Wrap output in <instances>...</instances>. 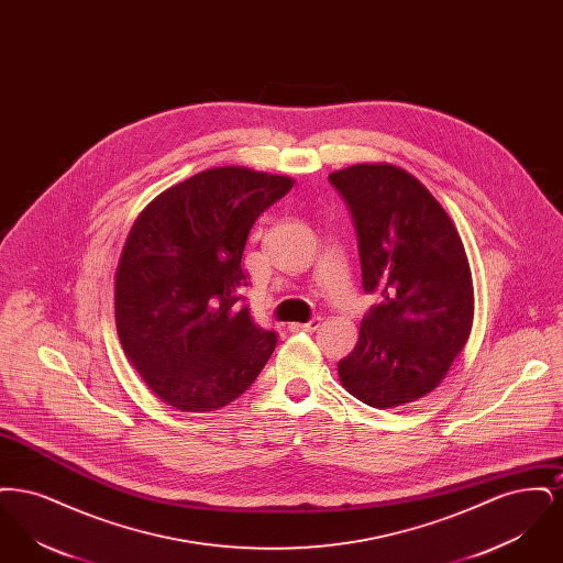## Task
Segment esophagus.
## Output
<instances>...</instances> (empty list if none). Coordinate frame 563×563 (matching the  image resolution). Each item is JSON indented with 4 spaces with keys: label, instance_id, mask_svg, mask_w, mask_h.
<instances>
[{
    "label": "esophagus",
    "instance_id": "obj_1",
    "mask_svg": "<svg viewBox=\"0 0 563 563\" xmlns=\"http://www.w3.org/2000/svg\"><path fill=\"white\" fill-rule=\"evenodd\" d=\"M319 327H321V319H312L310 322H291L289 324L291 331H306V333L319 331Z\"/></svg>",
    "mask_w": 563,
    "mask_h": 563
}]
</instances>
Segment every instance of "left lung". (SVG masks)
<instances>
[{"instance_id":"obj_1","label":"left lung","mask_w":563,"mask_h":563,"mask_svg":"<svg viewBox=\"0 0 563 563\" xmlns=\"http://www.w3.org/2000/svg\"><path fill=\"white\" fill-rule=\"evenodd\" d=\"M358 234L363 289L382 295L338 363L358 401L393 409L432 393L468 342L473 274L452 217L413 175L363 162L329 175Z\"/></svg>"}]
</instances>
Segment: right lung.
Segmentation results:
<instances>
[{
    "mask_svg": "<svg viewBox=\"0 0 563 563\" xmlns=\"http://www.w3.org/2000/svg\"><path fill=\"white\" fill-rule=\"evenodd\" d=\"M291 188V177L217 166L164 189L134 219L115 269V329L166 405L225 407L266 367L276 333L236 306L242 253L257 217Z\"/></svg>",
    "mask_w": 563,
    "mask_h": 563,
    "instance_id": "1",
    "label": "right lung"
}]
</instances>
